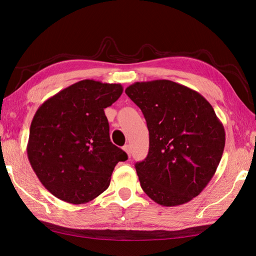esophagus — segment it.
Masks as SVG:
<instances>
[{
	"label": "esophagus",
	"mask_w": 256,
	"mask_h": 256,
	"mask_svg": "<svg viewBox=\"0 0 256 256\" xmlns=\"http://www.w3.org/2000/svg\"><path fill=\"white\" fill-rule=\"evenodd\" d=\"M123 150H125V153H126L128 156L131 155V148H130V145H124Z\"/></svg>",
	"instance_id": "1"
}]
</instances>
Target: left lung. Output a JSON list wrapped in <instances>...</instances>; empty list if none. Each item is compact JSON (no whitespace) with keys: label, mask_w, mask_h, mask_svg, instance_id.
Masks as SVG:
<instances>
[{"label":"left lung","mask_w":256,"mask_h":256,"mask_svg":"<svg viewBox=\"0 0 256 256\" xmlns=\"http://www.w3.org/2000/svg\"><path fill=\"white\" fill-rule=\"evenodd\" d=\"M142 110L150 132L146 158L135 164L140 187L155 202L174 206L202 192L219 166L224 128L197 91L170 80L125 89Z\"/></svg>","instance_id":"8db88e82"}]
</instances>
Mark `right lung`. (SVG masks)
Returning a JSON list of instances; mask_svg holds the SVG:
<instances>
[{"mask_svg": "<svg viewBox=\"0 0 256 256\" xmlns=\"http://www.w3.org/2000/svg\"><path fill=\"white\" fill-rule=\"evenodd\" d=\"M122 92L120 84L81 80L38 108L27 156L40 182L58 199L89 202L108 189L118 162L128 160L110 140L104 114Z\"/></svg>", "mask_w": 256, "mask_h": 256, "instance_id": "right-lung-1", "label": "right lung"}]
</instances>
